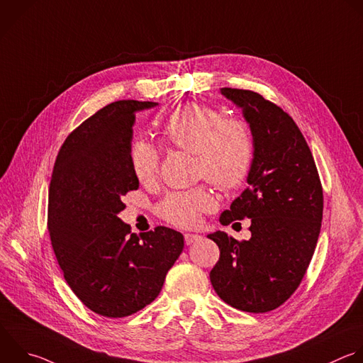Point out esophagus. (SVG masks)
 <instances>
[{"label":"esophagus","mask_w":363,"mask_h":363,"mask_svg":"<svg viewBox=\"0 0 363 363\" xmlns=\"http://www.w3.org/2000/svg\"><path fill=\"white\" fill-rule=\"evenodd\" d=\"M199 239H201V236L196 235V233H185V244H186V245H192V244H195L196 240H199Z\"/></svg>","instance_id":"34e87169"}]
</instances>
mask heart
<instances>
[{
    "label": "heart",
    "instance_id": "b5f03b06",
    "mask_svg": "<svg viewBox=\"0 0 363 363\" xmlns=\"http://www.w3.org/2000/svg\"><path fill=\"white\" fill-rule=\"evenodd\" d=\"M161 140L196 157V172L220 191L242 185L251 174L255 145L244 121L225 118L223 112L203 104H185L157 124ZM130 162L137 179L148 184L160 167L158 148L137 140L130 148ZM216 208V199L206 186L168 194L157 206L161 218L178 226H192L203 212Z\"/></svg>",
    "mask_w": 363,
    "mask_h": 363
}]
</instances>
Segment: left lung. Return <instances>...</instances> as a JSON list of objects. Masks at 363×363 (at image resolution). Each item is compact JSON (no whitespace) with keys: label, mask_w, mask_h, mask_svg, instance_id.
Returning <instances> with one entry per match:
<instances>
[{"label":"left lung","mask_w":363,"mask_h":363,"mask_svg":"<svg viewBox=\"0 0 363 363\" xmlns=\"http://www.w3.org/2000/svg\"><path fill=\"white\" fill-rule=\"evenodd\" d=\"M242 108L255 155L248 186L219 216L222 225L251 218V239L209 233L219 261L209 278L218 296L239 311L277 309L299 286L320 232L323 192L312 152L295 121L250 89L220 88ZM233 226V225H232Z\"/></svg>","instance_id":"left-lung-1"}]
</instances>
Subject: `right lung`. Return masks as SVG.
Returning <instances> with one entry per match:
<instances>
[{"label": "right lung", "mask_w": 363, "mask_h": 363, "mask_svg": "<svg viewBox=\"0 0 363 363\" xmlns=\"http://www.w3.org/2000/svg\"><path fill=\"white\" fill-rule=\"evenodd\" d=\"M157 105L108 104L67 137L54 164L51 245L72 292L101 316L124 318L150 305L184 250L178 230L157 226L137 235L118 218L123 196L140 186L130 162L135 113Z\"/></svg>", "instance_id": "1"}]
</instances>
